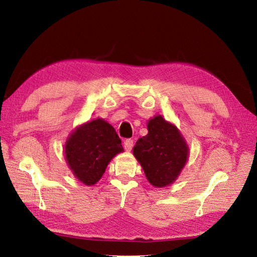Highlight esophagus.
I'll use <instances>...</instances> for the list:
<instances>
[{
	"mask_svg": "<svg viewBox=\"0 0 257 257\" xmlns=\"http://www.w3.org/2000/svg\"><path fill=\"white\" fill-rule=\"evenodd\" d=\"M133 146H134V141L133 139H125V141L123 142V147L125 151H132L133 150Z\"/></svg>",
	"mask_w": 257,
	"mask_h": 257,
	"instance_id": "34e87169",
	"label": "esophagus"
}]
</instances>
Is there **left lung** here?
Segmentation results:
<instances>
[{"label":"left lung","instance_id":"1","mask_svg":"<svg viewBox=\"0 0 257 257\" xmlns=\"http://www.w3.org/2000/svg\"><path fill=\"white\" fill-rule=\"evenodd\" d=\"M149 134L139 138L134 155L141 163L150 184L154 187L171 185L188 159V145L175 124L162 115H155L147 123Z\"/></svg>","mask_w":257,"mask_h":257}]
</instances>
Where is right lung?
I'll use <instances>...</instances> for the list:
<instances>
[{"label": "right lung", "mask_w": 257, "mask_h": 257, "mask_svg": "<svg viewBox=\"0 0 257 257\" xmlns=\"http://www.w3.org/2000/svg\"><path fill=\"white\" fill-rule=\"evenodd\" d=\"M123 152L112 125L98 118L77 127L64 145L67 163L78 180L87 186L101 179L110 161Z\"/></svg>", "instance_id": "right-lung-1"}]
</instances>
